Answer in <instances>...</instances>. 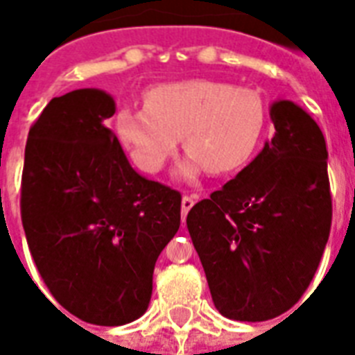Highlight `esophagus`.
<instances>
[{
    "label": "esophagus",
    "mask_w": 355,
    "mask_h": 355,
    "mask_svg": "<svg viewBox=\"0 0 355 355\" xmlns=\"http://www.w3.org/2000/svg\"><path fill=\"white\" fill-rule=\"evenodd\" d=\"M193 205H195V197L184 195V197H182V219L188 216V211L193 208Z\"/></svg>",
    "instance_id": "34e87169"
}]
</instances>
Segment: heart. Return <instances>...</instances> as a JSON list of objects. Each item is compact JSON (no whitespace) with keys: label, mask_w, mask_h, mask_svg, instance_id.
I'll list each match as a JSON object with an SVG mask.
<instances>
[{"label":"heart","mask_w":355,"mask_h":355,"mask_svg":"<svg viewBox=\"0 0 355 355\" xmlns=\"http://www.w3.org/2000/svg\"><path fill=\"white\" fill-rule=\"evenodd\" d=\"M267 110L258 92L210 79L153 86L145 107H121L116 134L145 173H158L177 150L180 136L189 158L186 175L205 167L221 175L243 166L258 147Z\"/></svg>","instance_id":"heart-1"}]
</instances>
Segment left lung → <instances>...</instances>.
<instances>
[{
	"label": "left lung",
	"mask_w": 355,
	"mask_h": 355,
	"mask_svg": "<svg viewBox=\"0 0 355 355\" xmlns=\"http://www.w3.org/2000/svg\"><path fill=\"white\" fill-rule=\"evenodd\" d=\"M270 121L275 136L261 153L186 219L216 308L247 322L275 319L300 300L331 227L319 125L293 101L272 103Z\"/></svg>",
	"instance_id": "1"
}]
</instances>
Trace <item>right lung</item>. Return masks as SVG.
I'll use <instances>...</instances> for the list:
<instances>
[{"label":"right lung","mask_w":355,"mask_h":355,"mask_svg":"<svg viewBox=\"0 0 355 355\" xmlns=\"http://www.w3.org/2000/svg\"><path fill=\"white\" fill-rule=\"evenodd\" d=\"M107 92L53 97L31 127L21 223L36 269L77 319L121 326L145 313L155 263L180 227L177 189L134 171L105 121Z\"/></svg>","instance_id":"right-lung-1"}]
</instances>
